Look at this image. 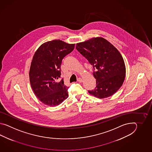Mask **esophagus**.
<instances>
[{"label":"esophagus","instance_id":"esophagus-1","mask_svg":"<svg viewBox=\"0 0 152 152\" xmlns=\"http://www.w3.org/2000/svg\"><path fill=\"white\" fill-rule=\"evenodd\" d=\"M77 81L79 82V83H82V82H83V79H82L81 78H79V79H77Z\"/></svg>","mask_w":152,"mask_h":152}]
</instances>
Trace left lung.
I'll list each match as a JSON object with an SVG mask.
<instances>
[{"label":"left lung","instance_id":"obj_1","mask_svg":"<svg viewBox=\"0 0 152 152\" xmlns=\"http://www.w3.org/2000/svg\"><path fill=\"white\" fill-rule=\"evenodd\" d=\"M76 49L93 66L96 87L88 93L98 98L113 96L122 86L126 77V66L120 52L107 39L93 37L77 43Z\"/></svg>","mask_w":152,"mask_h":152}]
</instances>
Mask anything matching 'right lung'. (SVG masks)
Masks as SVG:
<instances>
[{"mask_svg":"<svg viewBox=\"0 0 152 152\" xmlns=\"http://www.w3.org/2000/svg\"><path fill=\"white\" fill-rule=\"evenodd\" d=\"M75 44L60 39L43 43L32 58L29 71L31 87L36 96L43 103L55 107L68 97V87L63 79L60 81L62 60L73 51Z\"/></svg>","mask_w":152,"mask_h":152,"instance_id":"right-lung-1","label":"right lung"}]
</instances>
